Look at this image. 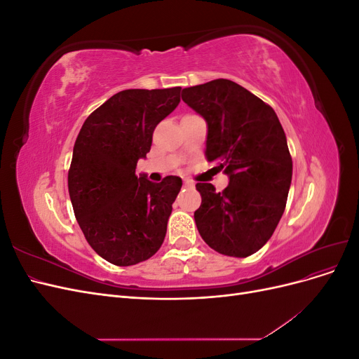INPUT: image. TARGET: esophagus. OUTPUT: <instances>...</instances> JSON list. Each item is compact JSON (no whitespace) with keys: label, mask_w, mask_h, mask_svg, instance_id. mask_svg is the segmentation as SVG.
Instances as JSON below:
<instances>
[{"label":"esophagus","mask_w":359,"mask_h":359,"mask_svg":"<svg viewBox=\"0 0 359 359\" xmlns=\"http://www.w3.org/2000/svg\"><path fill=\"white\" fill-rule=\"evenodd\" d=\"M191 186H193V182H191V181H189V180L184 181V187H191Z\"/></svg>","instance_id":"esophagus-1"}]
</instances>
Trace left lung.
<instances>
[{
	"label": "left lung",
	"instance_id": "1",
	"mask_svg": "<svg viewBox=\"0 0 359 359\" xmlns=\"http://www.w3.org/2000/svg\"><path fill=\"white\" fill-rule=\"evenodd\" d=\"M181 97L208 124L206 160L229 175L220 193L196 184L198 231L220 255L247 257L273 236L286 208L292 157L285 130L273 107L229 79L184 88Z\"/></svg>",
	"mask_w": 359,
	"mask_h": 359
}]
</instances>
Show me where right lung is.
Masks as SVG:
<instances>
[{"label":"right lung","mask_w":359,"mask_h":359,"mask_svg":"<svg viewBox=\"0 0 359 359\" xmlns=\"http://www.w3.org/2000/svg\"><path fill=\"white\" fill-rule=\"evenodd\" d=\"M180 93L181 86L119 91L85 119L76 137L69 169L74 217L94 252L116 266L144 262L165 240L182 181L137 178L136 165Z\"/></svg>","instance_id":"obj_1"}]
</instances>
